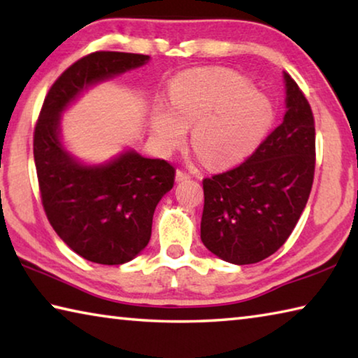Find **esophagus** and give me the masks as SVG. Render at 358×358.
<instances>
[{
    "mask_svg": "<svg viewBox=\"0 0 358 358\" xmlns=\"http://www.w3.org/2000/svg\"><path fill=\"white\" fill-rule=\"evenodd\" d=\"M189 178H191V175L183 172V171H177V173H175V180H177L178 183H181V181H187Z\"/></svg>",
    "mask_w": 358,
    "mask_h": 358,
    "instance_id": "34e87169",
    "label": "esophagus"
}]
</instances>
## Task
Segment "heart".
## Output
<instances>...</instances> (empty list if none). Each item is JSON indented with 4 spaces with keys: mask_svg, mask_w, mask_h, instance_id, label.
I'll use <instances>...</instances> for the list:
<instances>
[{
    "mask_svg": "<svg viewBox=\"0 0 358 358\" xmlns=\"http://www.w3.org/2000/svg\"><path fill=\"white\" fill-rule=\"evenodd\" d=\"M172 107L159 104L150 118L157 148L171 153L192 128V145L215 167L230 166L256 150L273 123L268 96L229 69L186 72L173 82Z\"/></svg>",
    "mask_w": 358,
    "mask_h": 358,
    "instance_id": "obj_1",
    "label": "heart"
}]
</instances>
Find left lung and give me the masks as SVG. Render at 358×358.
<instances>
[{"label": "left lung", "mask_w": 358, "mask_h": 358, "mask_svg": "<svg viewBox=\"0 0 358 358\" xmlns=\"http://www.w3.org/2000/svg\"><path fill=\"white\" fill-rule=\"evenodd\" d=\"M282 123L238 167L203 180L202 243L226 262L256 264L286 243L310 197L316 166L311 107L284 72Z\"/></svg>", "instance_id": "8db88e82"}]
</instances>
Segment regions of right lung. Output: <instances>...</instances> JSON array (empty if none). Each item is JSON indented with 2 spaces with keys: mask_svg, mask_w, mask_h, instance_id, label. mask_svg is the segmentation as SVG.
Returning <instances> with one entry per match:
<instances>
[{
  "mask_svg": "<svg viewBox=\"0 0 358 358\" xmlns=\"http://www.w3.org/2000/svg\"><path fill=\"white\" fill-rule=\"evenodd\" d=\"M148 62V55L124 52L78 59L52 85L34 129V164L48 221L72 251L94 264L120 265L145 250L156 205L173 187L175 169L132 148L87 164L64 145L62 117L87 90Z\"/></svg>",
  "mask_w": 358,
  "mask_h": 358,
  "instance_id": "add662e5",
  "label": "right lung"
}]
</instances>
